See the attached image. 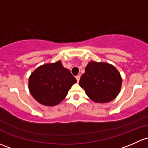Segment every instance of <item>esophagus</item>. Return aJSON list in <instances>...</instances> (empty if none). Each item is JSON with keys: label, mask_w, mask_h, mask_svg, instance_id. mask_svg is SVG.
<instances>
[{"label": "esophagus", "mask_w": 148, "mask_h": 148, "mask_svg": "<svg viewBox=\"0 0 148 148\" xmlns=\"http://www.w3.org/2000/svg\"><path fill=\"white\" fill-rule=\"evenodd\" d=\"M75 77H76V80H77V83H79V80H80V75H77Z\"/></svg>", "instance_id": "34e87169"}]
</instances>
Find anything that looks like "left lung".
Returning a JSON list of instances; mask_svg holds the SVG:
<instances>
[{"label":"left lung","mask_w":148,"mask_h":148,"mask_svg":"<svg viewBox=\"0 0 148 148\" xmlns=\"http://www.w3.org/2000/svg\"><path fill=\"white\" fill-rule=\"evenodd\" d=\"M79 85L92 101L108 103L119 94L122 77L118 70L111 64L90 61L80 77Z\"/></svg>","instance_id":"left-lung-1"}]
</instances>
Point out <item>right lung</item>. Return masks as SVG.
I'll return each mask as SVG.
<instances>
[{
  "label": "right lung",
  "instance_id": "right-lung-1",
  "mask_svg": "<svg viewBox=\"0 0 148 148\" xmlns=\"http://www.w3.org/2000/svg\"><path fill=\"white\" fill-rule=\"evenodd\" d=\"M76 82L71 71L59 60L36 68L29 77L28 88L32 96L39 103L55 106L66 97Z\"/></svg>",
  "mask_w": 148,
  "mask_h": 148
}]
</instances>
